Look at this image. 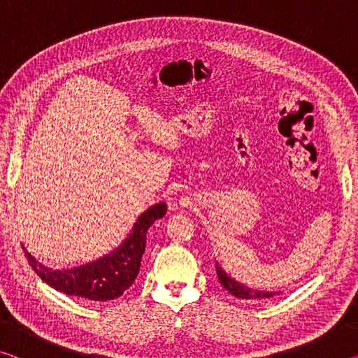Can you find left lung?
I'll list each match as a JSON object with an SVG mask.
<instances>
[{"label": "left lung", "instance_id": "left-lung-1", "mask_svg": "<svg viewBox=\"0 0 358 358\" xmlns=\"http://www.w3.org/2000/svg\"><path fill=\"white\" fill-rule=\"evenodd\" d=\"M216 275H217V278H220V282L222 284V287L229 290V292L234 296H238V299L265 300V299H271V296L276 294V292H266V290L251 289V287L245 286V284L235 281L234 278H230L217 264H216Z\"/></svg>", "mask_w": 358, "mask_h": 358}]
</instances>
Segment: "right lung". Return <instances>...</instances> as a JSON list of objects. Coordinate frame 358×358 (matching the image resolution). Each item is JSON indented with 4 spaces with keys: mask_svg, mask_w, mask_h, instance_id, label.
<instances>
[{
    "mask_svg": "<svg viewBox=\"0 0 358 358\" xmlns=\"http://www.w3.org/2000/svg\"><path fill=\"white\" fill-rule=\"evenodd\" d=\"M167 205L159 202L138 216L129 237L113 252L94 262L76 268L52 270L39 264L25 248V256L33 270L48 286L66 295L82 296L90 301H107L118 299L132 286L141 270L142 256L151 224L166 215Z\"/></svg>",
    "mask_w": 358,
    "mask_h": 358,
    "instance_id": "obj_1",
    "label": "right lung"
}]
</instances>
